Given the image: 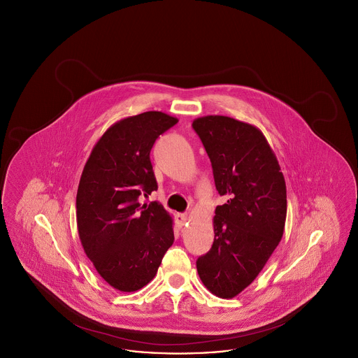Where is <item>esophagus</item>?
Segmentation results:
<instances>
[{
    "label": "esophagus",
    "mask_w": 358,
    "mask_h": 358,
    "mask_svg": "<svg viewBox=\"0 0 358 358\" xmlns=\"http://www.w3.org/2000/svg\"><path fill=\"white\" fill-rule=\"evenodd\" d=\"M189 220V216H187V213H177L176 215V222L177 224L180 225V227H182V225H185V222Z\"/></svg>",
    "instance_id": "obj_1"
}]
</instances>
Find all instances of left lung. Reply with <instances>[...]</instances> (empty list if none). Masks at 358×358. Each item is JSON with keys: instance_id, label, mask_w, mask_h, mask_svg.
<instances>
[{"instance_id": "left-lung-1", "label": "left lung", "mask_w": 358, "mask_h": 358, "mask_svg": "<svg viewBox=\"0 0 358 358\" xmlns=\"http://www.w3.org/2000/svg\"><path fill=\"white\" fill-rule=\"evenodd\" d=\"M210 158L216 189L227 196L215 210V240L199 257L197 273L219 298L248 287L282 240L287 213L286 181L263 133L224 115L193 120Z\"/></svg>"}]
</instances>
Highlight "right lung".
Segmentation results:
<instances>
[{"mask_svg":"<svg viewBox=\"0 0 358 358\" xmlns=\"http://www.w3.org/2000/svg\"><path fill=\"white\" fill-rule=\"evenodd\" d=\"M178 122L146 111L111 124L98 139L82 173L76 222L85 255L103 280L133 292L153 280L174 241L173 219L161 204H141L157 190L150 150Z\"/></svg>","mask_w":358,"mask_h":358,"instance_id":"1","label":"right lung"}]
</instances>
